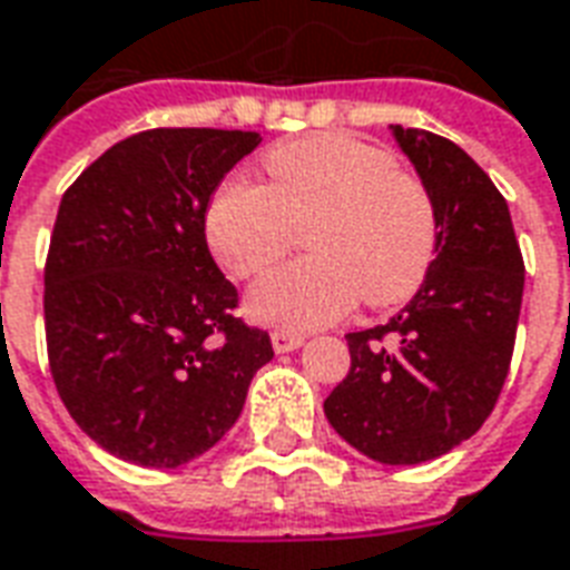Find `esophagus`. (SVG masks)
I'll return each instance as SVG.
<instances>
[{
  "mask_svg": "<svg viewBox=\"0 0 570 570\" xmlns=\"http://www.w3.org/2000/svg\"><path fill=\"white\" fill-rule=\"evenodd\" d=\"M305 344V338L302 335H293V332H272V347L277 350V353H289V350H298Z\"/></svg>",
  "mask_w": 570,
  "mask_h": 570,
  "instance_id": "1",
  "label": "esophagus"
}]
</instances>
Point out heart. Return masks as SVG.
<instances>
[{
  "mask_svg": "<svg viewBox=\"0 0 570 570\" xmlns=\"http://www.w3.org/2000/svg\"><path fill=\"white\" fill-rule=\"evenodd\" d=\"M265 187L223 180L205 208V238L232 277H256L286 250L293 226L311 223V256L253 286L247 311L274 328L307 332L350 307L402 305L425 284L441 247L432 189L395 166L383 145L320 132L263 156Z\"/></svg>",
  "mask_w": 570,
  "mask_h": 570,
  "instance_id": "heart-1",
  "label": "heart"
}]
</instances>
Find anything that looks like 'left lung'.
Segmentation results:
<instances>
[{"mask_svg": "<svg viewBox=\"0 0 570 570\" xmlns=\"http://www.w3.org/2000/svg\"><path fill=\"white\" fill-rule=\"evenodd\" d=\"M392 132L435 196L441 247L402 314L350 332L347 377L323 411L374 462L420 465L468 441L499 402L525 265L508 202L462 147L425 129Z\"/></svg>", "mask_w": 570, "mask_h": 570, "instance_id": "8db88e82", "label": "left lung"}]
</instances>
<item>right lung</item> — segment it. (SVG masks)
<instances>
[{"mask_svg": "<svg viewBox=\"0 0 570 570\" xmlns=\"http://www.w3.org/2000/svg\"><path fill=\"white\" fill-rule=\"evenodd\" d=\"M263 138L147 129L66 189L45 263V338L71 420L114 456L178 468L242 416L268 332L235 317L238 289L205 242L223 175Z\"/></svg>", "mask_w": 570, "mask_h": 570, "instance_id": "add662e5", "label": "right lung"}]
</instances>
